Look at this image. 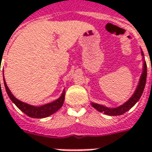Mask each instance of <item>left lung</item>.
Returning a JSON list of instances; mask_svg holds the SVG:
<instances>
[{
    "instance_id": "obj_1",
    "label": "left lung",
    "mask_w": 152,
    "mask_h": 152,
    "mask_svg": "<svg viewBox=\"0 0 152 152\" xmlns=\"http://www.w3.org/2000/svg\"><path fill=\"white\" fill-rule=\"evenodd\" d=\"M141 55L144 56L142 50H141ZM146 75H147V67H146L145 61H144L143 71H142V73L140 75L137 87L134 92V94L132 95L131 97L127 102H124L123 105H121L119 107H105V106L101 105V104L91 102L92 107L96 108L97 111L107 114V115H109V116H118V115L125 113L126 112H128L130 108L133 107L136 104V102L140 100V98L142 96L145 86V82H146Z\"/></svg>"
}]
</instances>
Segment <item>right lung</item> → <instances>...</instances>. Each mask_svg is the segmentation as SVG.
Returning a JSON list of instances; mask_svg holds the SVG:
<instances>
[{"label":"right lung","instance_id":"1","mask_svg":"<svg viewBox=\"0 0 152 152\" xmlns=\"http://www.w3.org/2000/svg\"><path fill=\"white\" fill-rule=\"evenodd\" d=\"M3 80H4V85H5V88H6V91H7V93L8 95L9 98L11 99V101L13 102L15 105L19 108L23 113H24L27 116H28L30 118H43L49 117L51 114L55 113L56 111H58L62 107V105H63L64 99H65V91H62L61 96L59 97L58 99H56L54 102L47 103V104H45L43 106L35 107V106L29 105V104L25 103V102H21L18 99H17L12 94L11 91L9 90L8 86L7 85V83H6L5 79H3Z\"/></svg>","mask_w":152,"mask_h":152}]
</instances>
